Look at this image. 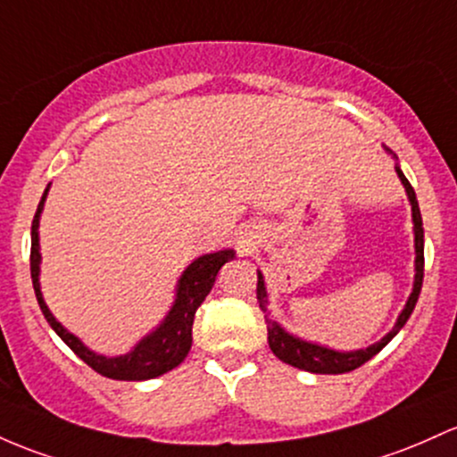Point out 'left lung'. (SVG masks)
<instances>
[{
  "label": "left lung",
  "mask_w": 457,
  "mask_h": 457,
  "mask_svg": "<svg viewBox=\"0 0 457 457\" xmlns=\"http://www.w3.org/2000/svg\"><path fill=\"white\" fill-rule=\"evenodd\" d=\"M397 173L403 182L405 193H408L410 204H412V219H414V243H416V279H414V290L410 295L408 303H405L403 312L399 314L397 325L386 338H382V343L370 345L369 349H360V351H351V353H340V351L328 349V347H319V345L305 343V340L295 338V336L286 334L278 323L269 319V310H267V293H264V282L262 275L258 273V288H255V297H258L260 310L264 312V320H267V332H269V347L278 355L279 360L290 367H297L303 370H310V373H325V375H338V373H349V370L362 367L364 362H369L373 355H378L390 340L397 336V332L408 323L410 314H412L416 302H419L420 295V286H423V269H425V253H423V219H420V210H419V202H416V195L412 184L405 179V175L401 173V169L397 167Z\"/></svg>",
  "instance_id": "obj_1"
}]
</instances>
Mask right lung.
<instances>
[{
  "instance_id": "1",
  "label": "right lung",
  "mask_w": 457,
  "mask_h": 457,
  "mask_svg": "<svg viewBox=\"0 0 457 457\" xmlns=\"http://www.w3.org/2000/svg\"><path fill=\"white\" fill-rule=\"evenodd\" d=\"M49 187L45 188L41 204H38L37 214L32 220V249H29V270H32V284L34 293H37L38 305H41L45 319L52 325L54 332L67 343V347L78 355L79 360L88 364L90 369L97 370L99 375L110 379H125V382H138V379H152L158 375L167 373L178 367L193 345V320L195 312H197L199 305L204 303V299L208 297V293L212 290L214 278H217L219 269L223 267L228 260L234 258L232 249H225V252L208 253L202 258L195 260L190 267L184 270L182 279H179L178 288V299H175L173 310L169 312L167 320L160 325L152 336L138 343V347L128 355H119V358H104V355H95L93 351H88L75 338L73 334H69L56 319L52 317V312L47 310V305L43 302L41 286H38V262H41V253H38V217H41V210L47 197Z\"/></svg>"
}]
</instances>
